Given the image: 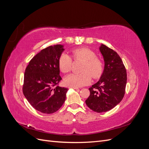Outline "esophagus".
<instances>
[{"label":"esophagus","mask_w":149,"mask_h":149,"mask_svg":"<svg viewBox=\"0 0 149 149\" xmlns=\"http://www.w3.org/2000/svg\"><path fill=\"white\" fill-rule=\"evenodd\" d=\"M69 88H73V89H78V87H76V86H70Z\"/></svg>","instance_id":"1"}]
</instances>
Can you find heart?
<instances>
[{
    "label": "heart",
    "instance_id": "b5f03b06",
    "mask_svg": "<svg viewBox=\"0 0 149 149\" xmlns=\"http://www.w3.org/2000/svg\"><path fill=\"white\" fill-rule=\"evenodd\" d=\"M71 55L75 60L83 61L80 71L81 73H71L66 76L65 83L70 86L79 87L88 84L91 80V76L97 78L101 75L103 64L101 60L96 57V54L87 48H76L72 50ZM72 60L70 55L62 53L58 59V66L64 73H68L71 70Z\"/></svg>",
    "mask_w": 149,
    "mask_h": 149
}]
</instances>
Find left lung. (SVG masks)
Returning a JSON list of instances; mask_svg holds the SVG:
<instances>
[{
	"instance_id": "obj_1",
	"label": "left lung",
	"mask_w": 149,
	"mask_h": 149,
	"mask_svg": "<svg viewBox=\"0 0 149 149\" xmlns=\"http://www.w3.org/2000/svg\"><path fill=\"white\" fill-rule=\"evenodd\" d=\"M100 51L104 68L100 80L89 88L90 95L86 104L96 112H104L122 101L127 83V72L120 57L113 49L101 44Z\"/></svg>"
}]
</instances>
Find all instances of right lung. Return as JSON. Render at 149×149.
I'll use <instances>...</instances> for the list:
<instances>
[{"label": "right lung", "mask_w": 149, "mask_h": 149, "mask_svg": "<svg viewBox=\"0 0 149 149\" xmlns=\"http://www.w3.org/2000/svg\"><path fill=\"white\" fill-rule=\"evenodd\" d=\"M64 50L61 45L45 48L25 69L23 93L31 106L44 114L56 112L66 100L68 89L58 85L61 80L58 59Z\"/></svg>", "instance_id": "1"}]
</instances>
